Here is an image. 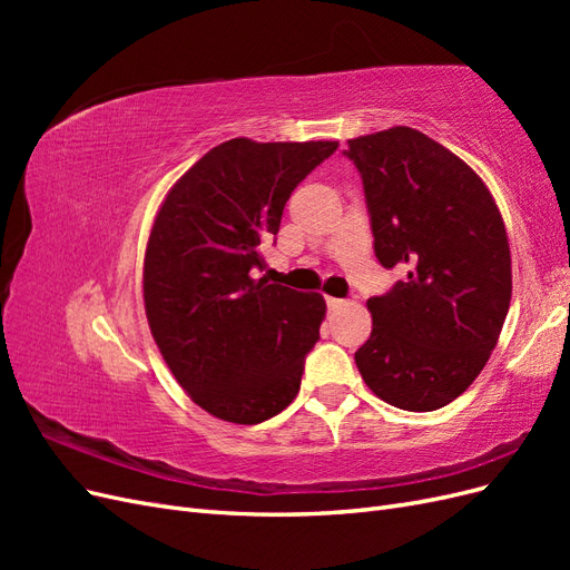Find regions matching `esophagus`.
<instances>
[{
	"mask_svg": "<svg viewBox=\"0 0 570 570\" xmlns=\"http://www.w3.org/2000/svg\"><path fill=\"white\" fill-rule=\"evenodd\" d=\"M325 304H327V308H331V312H335V308H340L344 304V299H340V297H325Z\"/></svg>",
	"mask_w": 570,
	"mask_h": 570,
	"instance_id": "34e87169",
	"label": "esophagus"
}]
</instances>
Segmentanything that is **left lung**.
<instances>
[{"instance_id": "left-lung-1", "label": "left lung", "mask_w": 570, "mask_h": 570, "mask_svg": "<svg viewBox=\"0 0 570 570\" xmlns=\"http://www.w3.org/2000/svg\"><path fill=\"white\" fill-rule=\"evenodd\" d=\"M347 145L377 262L409 271L368 299L373 331L356 368L396 409H442L480 375L509 314L502 214L475 170L419 130L396 126Z\"/></svg>"}]
</instances>
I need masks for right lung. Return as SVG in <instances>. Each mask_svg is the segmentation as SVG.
I'll use <instances>...</instances> for the list:
<instances>
[{"label":"right lung","instance_id":"obj_1","mask_svg":"<svg viewBox=\"0 0 570 570\" xmlns=\"http://www.w3.org/2000/svg\"><path fill=\"white\" fill-rule=\"evenodd\" d=\"M337 142H254L206 151L170 187L145 254V312L180 387L212 416L254 425L292 404L325 302L254 278L258 245Z\"/></svg>","mask_w":570,"mask_h":570}]
</instances>
